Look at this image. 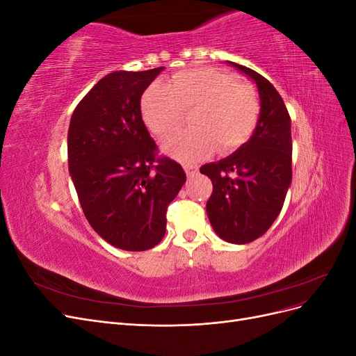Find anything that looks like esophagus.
Masks as SVG:
<instances>
[{"mask_svg":"<svg viewBox=\"0 0 356 356\" xmlns=\"http://www.w3.org/2000/svg\"><path fill=\"white\" fill-rule=\"evenodd\" d=\"M184 170H186V174H187V177H188V178H191V177H195V175L197 174V166H191V165H186V166H184Z\"/></svg>","mask_w":356,"mask_h":356,"instance_id":"1","label":"esophagus"}]
</instances>
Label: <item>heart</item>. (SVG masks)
I'll return each instance as SVG.
<instances>
[{
	"mask_svg": "<svg viewBox=\"0 0 356 356\" xmlns=\"http://www.w3.org/2000/svg\"><path fill=\"white\" fill-rule=\"evenodd\" d=\"M191 113V129L161 141L163 152L193 163L215 149L230 153L243 145L260 115V99L248 84L232 74L213 68L181 71L166 86L154 84L141 98L144 123L153 134L165 136L184 123Z\"/></svg>",
	"mask_w": 356,
	"mask_h": 356,
	"instance_id": "b5f03b06",
	"label": "heart"
}]
</instances>
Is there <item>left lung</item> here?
Masks as SVG:
<instances>
[{"mask_svg": "<svg viewBox=\"0 0 356 356\" xmlns=\"http://www.w3.org/2000/svg\"><path fill=\"white\" fill-rule=\"evenodd\" d=\"M227 63L255 83L260 115L243 145L200 172L213 186L207 203L213 232L225 242L243 245L270 229L284 207L293 179V141L288 110L273 84L251 68Z\"/></svg>", "mask_w": 356, "mask_h": 356, "instance_id": "left-lung-1", "label": "left lung"}]
</instances>
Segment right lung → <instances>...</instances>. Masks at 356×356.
<instances>
[{"mask_svg":"<svg viewBox=\"0 0 356 356\" xmlns=\"http://www.w3.org/2000/svg\"><path fill=\"white\" fill-rule=\"evenodd\" d=\"M165 68L114 71L75 106L68 129V168L83 212L104 241L147 251L166 233L168 204L186 172L156 143L141 114V96Z\"/></svg>","mask_w":356,"mask_h":356,"instance_id":"add662e5","label":"right lung"}]
</instances>
